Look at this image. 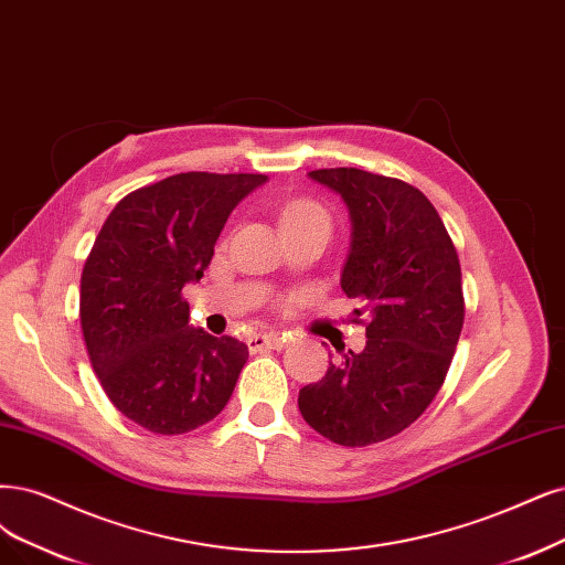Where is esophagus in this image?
Returning <instances> with one entry per match:
<instances>
[{
  "instance_id": "34e87169",
  "label": "esophagus",
  "mask_w": 565,
  "mask_h": 565,
  "mask_svg": "<svg viewBox=\"0 0 565 565\" xmlns=\"http://www.w3.org/2000/svg\"><path fill=\"white\" fill-rule=\"evenodd\" d=\"M286 344V340L279 335V332H258L248 340V349L258 353V351H267V349H281Z\"/></svg>"
}]
</instances>
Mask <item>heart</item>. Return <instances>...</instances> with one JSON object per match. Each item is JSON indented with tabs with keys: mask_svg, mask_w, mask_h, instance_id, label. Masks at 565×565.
Masks as SVG:
<instances>
[{
	"mask_svg": "<svg viewBox=\"0 0 565 565\" xmlns=\"http://www.w3.org/2000/svg\"><path fill=\"white\" fill-rule=\"evenodd\" d=\"M305 218H328L323 209L309 200H298L290 202L284 212H281V223H294V221H305Z\"/></svg>",
	"mask_w": 565,
	"mask_h": 565,
	"instance_id": "b5f03b06",
	"label": "heart"
}]
</instances>
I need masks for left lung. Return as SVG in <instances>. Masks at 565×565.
I'll list each match as a JSON object with an SVG mask.
<instances>
[{"label": "left lung", "instance_id": "left-lung-1", "mask_svg": "<svg viewBox=\"0 0 565 565\" xmlns=\"http://www.w3.org/2000/svg\"><path fill=\"white\" fill-rule=\"evenodd\" d=\"M338 193L351 218L340 286L367 311L365 349L344 353L300 388L302 419L342 447L388 440L440 391L463 328L461 265L428 198L356 167L307 174ZM344 349V347H342Z\"/></svg>", "mask_w": 565, "mask_h": 565}]
</instances>
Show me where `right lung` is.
I'll return each instance as SVG.
<instances>
[{"label": "right lung", "mask_w": 565, "mask_h": 565, "mask_svg": "<svg viewBox=\"0 0 565 565\" xmlns=\"http://www.w3.org/2000/svg\"><path fill=\"white\" fill-rule=\"evenodd\" d=\"M265 174L185 172L125 195L81 275V328L114 407L158 435L212 422L248 347L191 323L181 290L202 279L233 209Z\"/></svg>", "instance_id": "right-lung-1"}]
</instances>
